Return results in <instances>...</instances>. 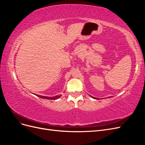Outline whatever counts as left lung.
Listing matches in <instances>:
<instances>
[{
  "mask_svg": "<svg viewBox=\"0 0 145 145\" xmlns=\"http://www.w3.org/2000/svg\"><path fill=\"white\" fill-rule=\"evenodd\" d=\"M91 97H93V99H97V98H95V97H92V96H91Z\"/></svg>",
  "mask_w": 145,
  "mask_h": 145,
  "instance_id": "8db88e82",
  "label": "left lung"
}]
</instances>
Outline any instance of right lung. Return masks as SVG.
<instances>
[{"label": "right lung", "mask_w": 145, "mask_h": 145, "mask_svg": "<svg viewBox=\"0 0 145 145\" xmlns=\"http://www.w3.org/2000/svg\"><path fill=\"white\" fill-rule=\"evenodd\" d=\"M37 96H38L39 97H40L42 99H49V100H56L59 99L62 95H57L56 96H54V97H46V96H42V95H39L37 94H36Z\"/></svg>", "instance_id": "right-lung-1"}]
</instances>
